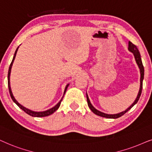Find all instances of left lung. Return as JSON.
I'll return each mask as SVG.
<instances>
[{
	"instance_id": "left-lung-1",
	"label": "left lung",
	"mask_w": 152,
	"mask_h": 152,
	"mask_svg": "<svg viewBox=\"0 0 152 152\" xmlns=\"http://www.w3.org/2000/svg\"><path fill=\"white\" fill-rule=\"evenodd\" d=\"M128 49L129 51H131V53H133V55H134L135 61H136V63L137 65L139 66L140 71V90L138 92V94H137V98L135 99V102L133 103L132 105L130 107H129L128 108L126 109V110L123 111V112H121L120 113H117V114H114V115H109V114H106V113L101 112V111H99L98 110H96V108H94V106L91 104L90 101L89 99V97L87 94V101H88V104L89 108H90V110L92 111L94 114H96V115H99V116L103 117H106V118H110V119H116L118 118L121 116H122L123 115H124L127 111H129L130 109L132 108V107L134 106L135 104H137V102H138L141 93H142V81L143 79H144V74H145V70H144V66H143L142 64V60H141V57H140V52L138 49H137V46L134 45L133 43H131V42H129V48Z\"/></svg>"
}]
</instances>
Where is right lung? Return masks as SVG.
<instances>
[{
    "label": "right lung",
    "instance_id": "add662e5",
    "mask_svg": "<svg viewBox=\"0 0 152 152\" xmlns=\"http://www.w3.org/2000/svg\"><path fill=\"white\" fill-rule=\"evenodd\" d=\"M18 48H19V47H18V48H17V50H16V51H15V55H14V57H13L12 61L11 64H10V67H9V71H8V74H7V80H8V88H9V92H10V96H11L12 99L13 100V102H15V104H17V106H19L20 108L22 109V110H23L24 111V112L26 113H27V114H28V115H30V116H32V117H46V116H48V115H50L53 114V113L54 112H55L56 110H58V108H59L60 106V104H61V102H62V98H63L64 95H63V96H62V98L61 99V100H60V102H58V104H56L55 106H54V107H53L52 108H50V109H48V110H45V111H42V112H35V111H32V110H29V109H28V108H25V107H24V106H21V105L19 103H18L17 101L15 99V97H14V96H13V94H12V90H11V88H10V72H11V69H12V64H13V62H14V60H15V59L16 55H17V50H18ZM68 86H69V84L66 85V88H65V89H64V94H65V92H66V89H67Z\"/></svg>",
    "mask_w": 152,
    "mask_h": 152
}]
</instances>
